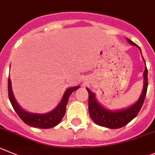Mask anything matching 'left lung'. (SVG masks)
<instances>
[{"label":"left lung","instance_id":"8db88e82","mask_svg":"<svg viewBox=\"0 0 155 155\" xmlns=\"http://www.w3.org/2000/svg\"><path fill=\"white\" fill-rule=\"evenodd\" d=\"M127 40L130 44L137 46L140 51V48L138 45H137L129 38H127ZM143 77H144L143 78L144 84H143V90H142L139 100L134 104L124 110H110L104 108L97 102L94 93L90 91L88 88H86L89 93V113L93 122L101 127H105L111 128V129H117V128H120L127 125L134 118L136 117L143 105L146 94H147V86H148L147 67H145V70L143 72Z\"/></svg>","mask_w":155,"mask_h":155}]
</instances>
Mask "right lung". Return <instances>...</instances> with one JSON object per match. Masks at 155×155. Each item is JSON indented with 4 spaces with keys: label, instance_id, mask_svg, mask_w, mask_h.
I'll use <instances>...</instances> for the list:
<instances>
[{
    "label": "right lung",
    "instance_id": "add662e5",
    "mask_svg": "<svg viewBox=\"0 0 155 155\" xmlns=\"http://www.w3.org/2000/svg\"><path fill=\"white\" fill-rule=\"evenodd\" d=\"M79 88V86H75V87H70L67 89L59 104L51 112L44 114H33V113H29L24 110L18 104L15 97H14L13 92H12L11 79L10 78L8 79V97H9L11 104H12L15 112L26 124L33 127L41 128V129H48V128L53 127L60 123L65 114L66 105H67L69 96L72 92L78 90Z\"/></svg>",
    "mask_w": 155,
    "mask_h": 155
}]
</instances>
